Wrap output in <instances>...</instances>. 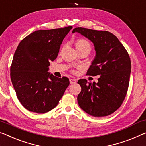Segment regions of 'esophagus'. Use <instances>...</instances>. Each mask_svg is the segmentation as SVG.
Wrapping results in <instances>:
<instances>
[{"label": "esophagus", "instance_id": "obj_1", "mask_svg": "<svg viewBox=\"0 0 146 146\" xmlns=\"http://www.w3.org/2000/svg\"><path fill=\"white\" fill-rule=\"evenodd\" d=\"M70 84H74L76 83V79H70Z\"/></svg>", "mask_w": 146, "mask_h": 146}]
</instances>
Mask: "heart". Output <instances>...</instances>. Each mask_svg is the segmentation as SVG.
<instances>
[{"mask_svg": "<svg viewBox=\"0 0 146 146\" xmlns=\"http://www.w3.org/2000/svg\"><path fill=\"white\" fill-rule=\"evenodd\" d=\"M76 47L78 51L87 50L91 51V46L88 40L84 38H79L76 41Z\"/></svg>", "mask_w": 146, "mask_h": 146, "instance_id": "obj_1", "label": "heart"}]
</instances>
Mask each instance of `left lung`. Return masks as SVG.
Instances as JSON below:
<instances>
[{"label": "left lung", "instance_id": "1", "mask_svg": "<svg viewBox=\"0 0 146 146\" xmlns=\"http://www.w3.org/2000/svg\"><path fill=\"white\" fill-rule=\"evenodd\" d=\"M94 44L96 57L87 75H100L98 82L78 80L82 91L78 102L83 110L94 117H104L121 106L129 85L131 62L126 49L113 34L106 31L83 27L73 29Z\"/></svg>", "mask_w": 146, "mask_h": 146}]
</instances>
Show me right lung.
Instances as JSON below:
<instances>
[{
  "mask_svg": "<svg viewBox=\"0 0 146 146\" xmlns=\"http://www.w3.org/2000/svg\"><path fill=\"white\" fill-rule=\"evenodd\" d=\"M72 26L35 31L21 40L13 55L10 77L17 97L25 108L44 113L57 106L69 86L66 77L48 72Z\"/></svg>",
  "mask_w": 146,
  "mask_h": 146,
  "instance_id": "obj_1",
  "label": "right lung"
}]
</instances>
